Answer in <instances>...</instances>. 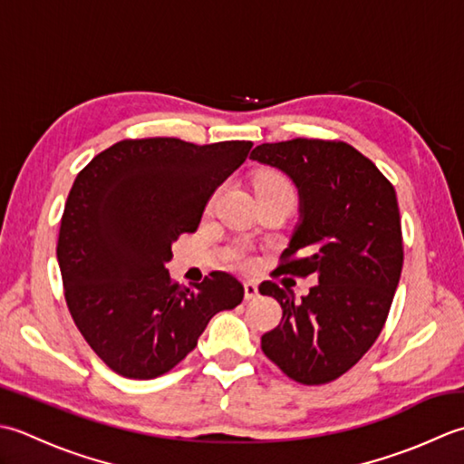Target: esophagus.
I'll return each instance as SVG.
<instances>
[{
	"instance_id": "1",
	"label": "esophagus",
	"mask_w": 464,
	"mask_h": 464,
	"mask_svg": "<svg viewBox=\"0 0 464 464\" xmlns=\"http://www.w3.org/2000/svg\"><path fill=\"white\" fill-rule=\"evenodd\" d=\"M244 298H246V300L258 298V286H256V282H244Z\"/></svg>"
}]
</instances>
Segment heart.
Instances as JSON below:
<instances>
[{
	"instance_id": "heart-1",
	"label": "heart",
	"mask_w": 464,
	"mask_h": 464,
	"mask_svg": "<svg viewBox=\"0 0 464 464\" xmlns=\"http://www.w3.org/2000/svg\"><path fill=\"white\" fill-rule=\"evenodd\" d=\"M256 188H290V190H292L288 179L285 176H280V174H262L256 179ZM234 262L244 270H248L252 266V258L244 250L234 252Z\"/></svg>"
}]
</instances>
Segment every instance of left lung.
Masks as SVG:
<instances>
[{
	"instance_id": "left-lung-1",
	"label": "left lung",
	"mask_w": 464,
	"mask_h": 464,
	"mask_svg": "<svg viewBox=\"0 0 464 464\" xmlns=\"http://www.w3.org/2000/svg\"><path fill=\"white\" fill-rule=\"evenodd\" d=\"M250 158L286 172L300 194V222L274 276L318 278L302 300L262 282L260 295L282 306L262 353L300 384L333 382L374 344L399 286L404 252L394 186L340 140L260 144Z\"/></svg>"
}]
</instances>
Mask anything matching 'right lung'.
<instances>
[{"mask_svg": "<svg viewBox=\"0 0 464 464\" xmlns=\"http://www.w3.org/2000/svg\"><path fill=\"white\" fill-rule=\"evenodd\" d=\"M250 148L246 140H121L75 178L58 236L63 295L113 372L136 381L166 374L194 351L216 312L242 302L232 274L214 270L186 288L169 280L166 262Z\"/></svg>", "mask_w": 464, "mask_h": 464, "instance_id": "1", "label": "right lung"}]
</instances>
